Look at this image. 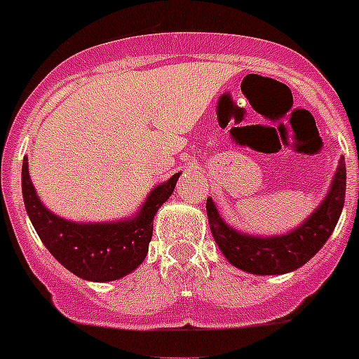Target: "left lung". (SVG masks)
I'll list each match as a JSON object with an SVG mask.
<instances>
[{
  "mask_svg": "<svg viewBox=\"0 0 359 359\" xmlns=\"http://www.w3.org/2000/svg\"><path fill=\"white\" fill-rule=\"evenodd\" d=\"M345 201V162H338L327 196L301 226L276 236H252L226 224L212 197L206 199V213L217 245L231 265L258 276L287 274L302 267L317 255L333 233Z\"/></svg>",
  "mask_w": 359,
  "mask_h": 359,
  "instance_id": "1",
  "label": "left lung"
}]
</instances>
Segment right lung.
Here are the masks:
<instances>
[{
  "mask_svg": "<svg viewBox=\"0 0 359 359\" xmlns=\"http://www.w3.org/2000/svg\"><path fill=\"white\" fill-rule=\"evenodd\" d=\"M176 172L154 187L139 213L117 222H72L55 215L39 199L28 172V158L22 160V199L26 212L48 248L67 271L87 281H114L133 272L144 262L153 236V219L158 208L174 192Z\"/></svg>",
  "mask_w": 359,
  "mask_h": 359,
  "instance_id": "add662e5",
  "label": "right lung"
}]
</instances>
